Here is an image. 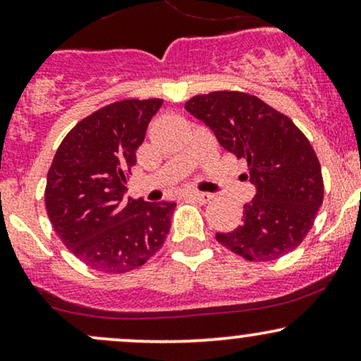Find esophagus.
I'll list each match as a JSON object with an SVG mask.
<instances>
[{
	"instance_id": "34e87169",
	"label": "esophagus",
	"mask_w": 361,
	"mask_h": 361,
	"mask_svg": "<svg viewBox=\"0 0 361 361\" xmlns=\"http://www.w3.org/2000/svg\"><path fill=\"white\" fill-rule=\"evenodd\" d=\"M186 197L193 198V200L198 202V204H207V202L212 200V195L204 193V192H186Z\"/></svg>"
}]
</instances>
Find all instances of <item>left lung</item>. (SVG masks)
Here are the masks:
<instances>
[{
  "label": "left lung",
  "mask_w": 361,
  "mask_h": 361,
  "mask_svg": "<svg viewBox=\"0 0 361 361\" xmlns=\"http://www.w3.org/2000/svg\"><path fill=\"white\" fill-rule=\"evenodd\" d=\"M185 109L224 149L246 159L243 178L256 190L241 224L215 239L250 261H273L295 250L324 197L321 164L307 137L287 115L241 91L197 94Z\"/></svg>",
  "instance_id": "8db88e82"
}]
</instances>
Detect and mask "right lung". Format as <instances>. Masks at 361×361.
I'll use <instances>...</instances> for the list:
<instances>
[{
    "mask_svg": "<svg viewBox=\"0 0 361 361\" xmlns=\"http://www.w3.org/2000/svg\"><path fill=\"white\" fill-rule=\"evenodd\" d=\"M159 98L122 100L82 118L47 173L45 209L64 246L103 273L142 267L163 246L175 202L128 197L127 175Z\"/></svg>",
    "mask_w": 361,
    "mask_h": 361,
    "instance_id": "1",
    "label": "right lung"
}]
</instances>
